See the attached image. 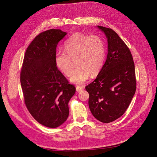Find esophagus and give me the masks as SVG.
<instances>
[{"instance_id": "esophagus-1", "label": "esophagus", "mask_w": 157, "mask_h": 157, "mask_svg": "<svg viewBox=\"0 0 157 157\" xmlns=\"http://www.w3.org/2000/svg\"><path fill=\"white\" fill-rule=\"evenodd\" d=\"M76 91L79 92H81V90H83V88L80 86H77L76 87Z\"/></svg>"}]
</instances>
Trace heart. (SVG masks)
<instances>
[{"label": "heart", "instance_id": "heart-1", "mask_svg": "<svg viewBox=\"0 0 157 157\" xmlns=\"http://www.w3.org/2000/svg\"><path fill=\"white\" fill-rule=\"evenodd\" d=\"M65 50L55 53V62L59 69L69 76L76 60L77 67L72 73L71 81L82 85L101 71L105 59V48L102 38L97 35H88L81 32L72 34L65 40Z\"/></svg>", "mask_w": 157, "mask_h": 157}]
</instances>
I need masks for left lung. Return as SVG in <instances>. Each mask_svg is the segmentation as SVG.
Masks as SVG:
<instances>
[{"label":"left lung","instance_id":"left-lung-1","mask_svg":"<svg viewBox=\"0 0 157 157\" xmlns=\"http://www.w3.org/2000/svg\"><path fill=\"white\" fill-rule=\"evenodd\" d=\"M98 28L108 39V56L96 79L85 89L93 116L110 123L125 113L135 94V65L129 48L117 33L109 28Z\"/></svg>","mask_w":157,"mask_h":157}]
</instances>
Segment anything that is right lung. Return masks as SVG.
Masks as SVG:
<instances>
[{
  "mask_svg": "<svg viewBox=\"0 0 157 157\" xmlns=\"http://www.w3.org/2000/svg\"><path fill=\"white\" fill-rule=\"evenodd\" d=\"M66 34L60 29L40 33L27 49L20 72L27 109L40 124L49 128L59 127L67 119L68 103L76 92L55 62L56 46Z\"/></svg>",
  "mask_w": 157,
  "mask_h": 157,
  "instance_id": "obj_1",
  "label": "right lung"
}]
</instances>
